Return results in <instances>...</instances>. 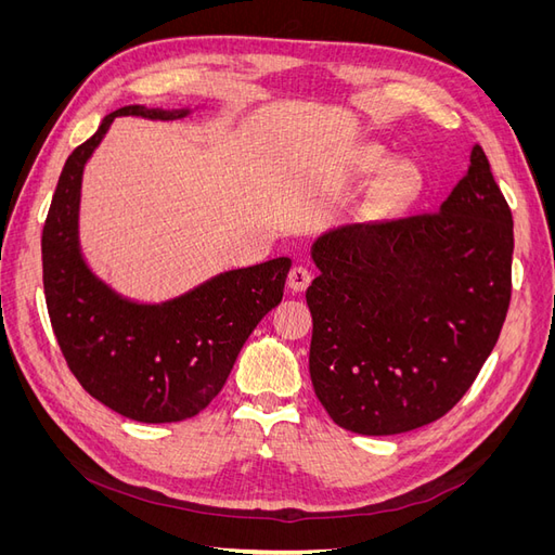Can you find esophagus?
Masks as SVG:
<instances>
[{
    "label": "esophagus",
    "mask_w": 555,
    "mask_h": 555,
    "mask_svg": "<svg viewBox=\"0 0 555 555\" xmlns=\"http://www.w3.org/2000/svg\"><path fill=\"white\" fill-rule=\"evenodd\" d=\"M310 280H312V273H310V268H306V266H294L289 275H287V284H289L292 292H306Z\"/></svg>",
    "instance_id": "obj_1"
}]
</instances>
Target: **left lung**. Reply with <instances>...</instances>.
Segmentation results:
<instances>
[{
  "label": "left lung",
  "mask_w": 555,
  "mask_h": 555,
  "mask_svg": "<svg viewBox=\"0 0 555 555\" xmlns=\"http://www.w3.org/2000/svg\"><path fill=\"white\" fill-rule=\"evenodd\" d=\"M512 210L481 145L440 210L319 236L310 379L359 435L438 422L493 351L512 298Z\"/></svg>",
  "instance_id": "left-lung-1"
}]
</instances>
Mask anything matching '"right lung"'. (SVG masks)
I'll return each mask as SVG.
<instances>
[{
  "mask_svg": "<svg viewBox=\"0 0 555 555\" xmlns=\"http://www.w3.org/2000/svg\"><path fill=\"white\" fill-rule=\"evenodd\" d=\"M190 111L125 106L66 159L43 236V292L62 357L92 398L141 424L198 414L222 391L249 333L284 292L292 259L227 271L157 306L133 304L99 280L80 257L78 206L86 162L115 117L176 120Z\"/></svg>",
  "mask_w": 555,
  "mask_h": 555,
  "instance_id": "add662e5",
  "label": "right lung"
}]
</instances>
